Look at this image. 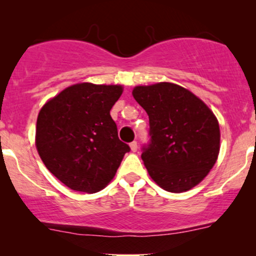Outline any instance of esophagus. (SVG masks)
Masks as SVG:
<instances>
[{
	"mask_svg": "<svg viewBox=\"0 0 256 256\" xmlns=\"http://www.w3.org/2000/svg\"><path fill=\"white\" fill-rule=\"evenodd\" d=\"M130 148H131V150L134 152H137L138 146H137V142H136V140H134V142L130 143Z\"/></svg>",
	"mask_w": 256,
	"mask_h": 256,
	"instance_id": "esophagus-1",
	"label": "esophagus"
}]
</instances>
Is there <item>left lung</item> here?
Returning <instances> with one entry per match:
<instances>
[{
    "label": "left lung",
    "instance_id": "1",
    "mask_svg": "<svg viewBox=\"0 0 256 256\" xmlns=\"http://www.w3.org/2000/svg\"><path fill=\"white\" fill-rule=\"evenodd\" d=\"M149 116L152 142L142 160L152 180L170 192L201 183L218 160L220 128L207 104L180 85L161 82L132 90Z\"/></svg>",
    "mask_w": 256,
    "mask_h": 256
}]
</instances>
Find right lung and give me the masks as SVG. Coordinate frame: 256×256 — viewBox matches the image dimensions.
I'll return each instance as SVG.
<instances>
[{"label":"right lung","mask_w":256,"mask_h":256,"mask_svg":"<svg viewBox=\"0 0 256 256\" xmlns=\"http://www.w3.org/2000/svg\"><path fill=\"white\" fill-rule=\"evenodd\" d=\"M122 85L78 83L44 104L38 113L36 148L61 183L82 192L110 184L130 146L122 142L110 110Z\"/></svg>","instance_id":"add662e5"}]
</instances>
